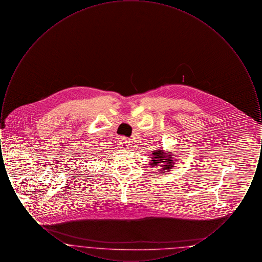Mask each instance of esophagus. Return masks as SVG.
Here are the masks:
<instances>
[{"label":"esophagus","instance_id":"1","mask_svg":"<svg viewBox=\"0 0 262 262\" xmlns=\"http://www.w3.org/2000/svg\"><path fill=\"white\" fill-rule=\"evenodd\" d=\"M119 143H120V145L122 146V148H124V149H128V147H129V140H128L127 138H125V137H121V138H120Z\"/></svg>","mask_w":262,"mask_h":262}]
</instances>
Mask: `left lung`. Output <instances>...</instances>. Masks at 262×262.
I'll list each match as a JSON object with an SVG mask.
<instances>
[{
  "label": "left lung",
  "instance_id": "left-lung-1",
  "mask_svg": "<svg viewBox=\"0 0 262 262\" xmlns=\"http://www.w3.org/2000/svg\"><path fill=\"white\" fill-rule=\"evenodd\" d=\"M151 155V162H149L151 167H161L160 170L162 171V173L171 171L172 168L174 167V155L171 152L165 153L162 149H157L156 151H153Z\"/></svg>",
  "mask_w": 262,
  "mask_h": 262
}]
</instances>
